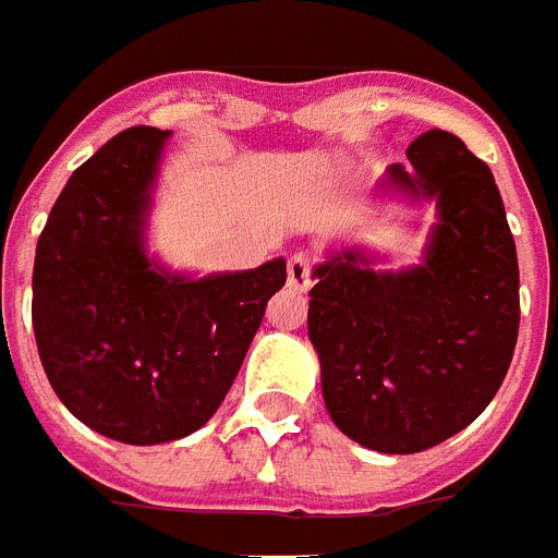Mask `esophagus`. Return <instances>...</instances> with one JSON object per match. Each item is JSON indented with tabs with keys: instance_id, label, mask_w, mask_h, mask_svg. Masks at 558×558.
<instances>
[{
	"instance_id": "obj_1",
	"label": "esophagus",
	"mask_w": 558,
	"mask_h": 558,
	"mask_svg": "<svg viewBox=\"0 0 558 558\" xmlns=\"http://www.w3.org/2000/svg\"><path fill=\"white\" fill-rule=\"evenodd\" d=\"M288 284L293 290L311 288V256L307 253H293L288 259Z\"/></svg>"
}]
</instances>
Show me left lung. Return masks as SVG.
Returning <instances> with one entry per match:
<instances>
[{
    "mask_svg": "<svg viewBox=\"0 0 558 558\" xmlns=\"http://www.w3.org/2000/svg\"><path fill=\"white\" fill-rule=\"evenodd\" d=\"M408 159L379 191L436 205L422 262L376 270L365 247L330 251L307 307L325 408L379 453H418L471 425L519 336L517 242L490 168L448 131L422 133Z\"/></svg>",
    "mask_w": 558,
    "mask_h": 558,
    "instance_id": "8db88e82",
    "label": "left lung"
}]
</instances>
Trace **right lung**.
I'll use <instances>...</instances> for the list:
<instances>
[{"instance_id":"obj_1","label":"right lung","mask_w":558,"mask_h":558,"mask_svg":"<svg viewBox=\"0 0 558 558\" xmlns=\"http://www.w3.org/2000/svg\"><path fill=\"white\" fill-rule=\"evenodd\" d=\"M170 131L128 128L50 207L34 262V333L62 404L96 434L162 445L199 430L228 396L284 259L179 274L147 251Z\"/></svg>"}]
</instances>
